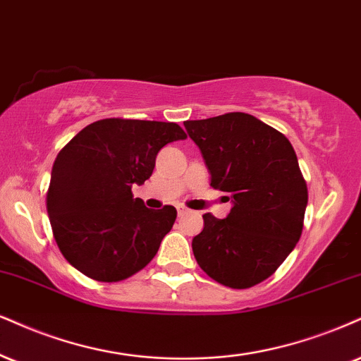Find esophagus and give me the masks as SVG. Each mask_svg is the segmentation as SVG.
Instances as JSON below:
<instances>
[{
    "label": "esophagus",
    "mask_w": 361,
    "mask_h": 361,
    "mask_svg": "<svg viewBox=\"0 0 361 361\" xmlns=\"http://www.w3.org/2000/svg\"><path fill=\"white\" fill-rule=\"evenodd\" d=\"M177 212H179V216H185V214H190L192 211L185 206H177Z\"/></svg>",
    "instance_id": "esophagus-1"
}]
</instances>
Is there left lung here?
<instances>
[{
    "mask_svg": "<svg viewBox=\"0 0 361 361\" xmlns=\"http://www.w3.org/2000/svg\"><path fill=\"white\" fill-rule=\"evenodd\" d=\"M233 202L226 219L207 212L192 239L195 261L217 283L246 289L268 279L300 241L308 188L295 149L276 128L243 112L184 122Z\"/></svg>",
    "mask_w": 361,
    "mask_h": 361,
    "instance_id": "8db88e82",
    "label": "left lung"
}]
</instances>
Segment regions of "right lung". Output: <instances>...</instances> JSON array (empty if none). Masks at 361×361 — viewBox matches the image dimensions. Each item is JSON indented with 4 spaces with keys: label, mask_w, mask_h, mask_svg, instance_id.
Returning a JSON list of instances; mask_svg holds the SVG:
<instances>
[{
    "label": "right lung",
    "mask_w": 361,
    "mask_h": 361,
    "mask_svg": "<svg viewBox=\"0 0 361 361\" xmlns=\"http://www.w3.org/2000/svg\"><path fill=\"white\" fill-rule=\"evenodd\" d=\"M173 122L104 118L80 130L56 155L47 211L65 259L88 278L115 283L144 269L172 229L173 206L149 209L132 185L152 176L169 142L184 140Z\"/></svg>",
    "instance_id": "obj_1"
}]
</instances>
